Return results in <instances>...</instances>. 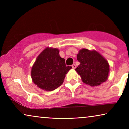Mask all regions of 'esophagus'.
Instances as JSON below:
<instances>
[{
  "label": "esophagus",
  "instance_id": "obj_1",
  "mask_svg": "<svg viewBox=\"0 0 129 129\" xmlns=\"http://www.w3.org/2000/svg\"><path fill=\"white\" fill-rule=\"evenodd\" d=\"M72 68H73V69H75L76 68V65L75 64H72Z\"/></svg>",
  "mask_w": 129,
  "mask_h": 129
}]
</instances>
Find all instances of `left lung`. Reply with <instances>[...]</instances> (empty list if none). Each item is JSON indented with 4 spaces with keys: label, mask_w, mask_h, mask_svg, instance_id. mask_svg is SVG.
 I'll return each mask as SVG.
<instances>
[{
    "label": "left lung",
    "mask_w": 129,
    "mask_h": 129,
    "mask_svg": "<svg viewBox=\"0 0 129 129\" xmlns=\"http://www.w3.org/2000/svg\"><path fill=\"white\" fill-rule=\"evenodd\" d=\"M77 59L80 64L75 70L84 83L98 86L107 80L109 64L98 52L83 49L77 54Z\"/></svg>",
    "instance_id": "8db88e82"
}]
</instances>
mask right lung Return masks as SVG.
<instances>
[{
	"label": "right lung",
	"instance_id": "right-lung-1",
	"mask_svg": "<svg viewBox=\"0 0 129 129\" xmlns=\"http://www.w3.org/2000/svg\"><path fill=\"white\" fill-rule=\"evenodd\" d=\"M71 66H67L65 60L59 55L57 49L47 47L36 60L31 71L33 83L38 87L52 91L61 86Z\"/></svg>",
	"mask_w": 129,
	"mask_h": 129
}]
</instances>
